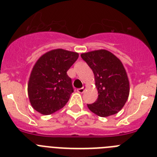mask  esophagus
I'll return each instance as SVG.
<instances>
[{"label": "esophagus", "instance_id": "esophagus-1", "mask_svg": "<svg viewBox=\"0 0 157 157\" xmlns=\"http://www.w3.org/2000/svg\"><path fill=\"white\" fill-rule=\"evenodd\" d=\"M84 90H85V87H84V86L82 87V88L77 89V91L78 93H80V94H82V93L84 92Z\"/></svg>", "mask_w": 157, "mask_h": 157}]
</instances>
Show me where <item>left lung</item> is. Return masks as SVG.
Listing matches in <instances>:
<instances>
[{
    "label": "left lung",
    "mask_w": 157,
    "mask_h": 157,
    "mask_svg": "<svg viewBox=\"0 0 157 157\" xmlns=\"http://www.w3.org/2000/svg\"><path fill=\"white\" fill-rule=\"evenodd\" d=\"M92 69L98 98L88 109L101 117L116 114L128 98L130 84L123 63L115 55L105 49L81 54Z\"/></svg>",
    "instance_id": "1"
}]
</instances>
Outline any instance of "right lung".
<instances>
[{
  "mask_svg": "<svg viewBox=\"0 0 157 157\" xmlns=\"http://www.w3.org/2000/svg\"><path fill=\"white\" fill-rule=\"evenodd\" d=\"M78 53L57 48L46 52L34 64L28 82V96L32 107L43 115L61 109L74 92L68 71Z\"/></svg>",
  "mask_w": 157,
  "mask_h": 157,
  "instance_id": "right-lung-1",
  "label": "right lung"
}]
</instances>
